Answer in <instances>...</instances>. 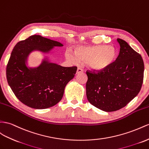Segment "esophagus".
Returning <instances> with one entry per match:
<instances>
[{"mask_svg": "<svg viewBox=\"0 0 149 149\" xmlns=\"http://www.w3.org/2000/svg\"><path fill=\"white\" fill-rule=\"evenodd\" d=\"M82 72H83V70L81 68H80V67H78V68H77V74L82 73Z\"/></svg>", "mask_w": 149, "mask_h": 149, "instance_id": "obj_1", "label": "esophagus"}]
</instances>
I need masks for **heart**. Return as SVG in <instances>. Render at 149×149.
Instances as JSON below:
<instances>
[{"mask_svg":"<svg viewBox=\"0 0 149 149\" xmlns=\"http://www.w3.org/2000/svg\"><path fill=\"white\" fill-rule=\"evenodd\" d=\"M65 56L72 63H77L78 61L87 62L90 68L101 70L113 63L116 58L117 50L112 46L104 45L79 46L75 49V55L67 51Z\"/></svg>","mask_w":149,"mask_h":149,"instance_id":"heart-1","label":"heart"}]
</instances>
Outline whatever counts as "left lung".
<instances>
[{"label":"left lung","instance_id":"left-lung-1","mask_svg":"<svg viewBox=\"0 0 149 149\" xmlns=\"http://www.w3.org/2000/svg\"><path fill=\"white\" fill-rule=\"evenodd\" d=\"M120 53L113 63L101 70H87L86 96L102 111H115L137 96L143 81L144 63L139 53L118 38Z\"/></svg>","mask_w":149,"mask_h":149}]
</instances>
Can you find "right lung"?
I'll use <instances>...</instances> for the list:
<instances>
[{
    "label": "right lung",
    "mask_w": 149,
    "mask_h": 149,
    "mask_svg": "<svg viewBox=\"0 0 149 149\" xmlns=\"http://www.w3.org/2000/svg\"><path fill=\"white\" fill-rule=\"evenodd\" d=\"M60 42L40 35H33L21 41L11 53L6 68V77L15 96L21 102L34 109H46L62 100L67 83L74 77L77 67H64L43 60L37 68L26 65L34 50L49 52Z\"/></svg>",
    "instance_id": "obj_1"
}]
</instances>
